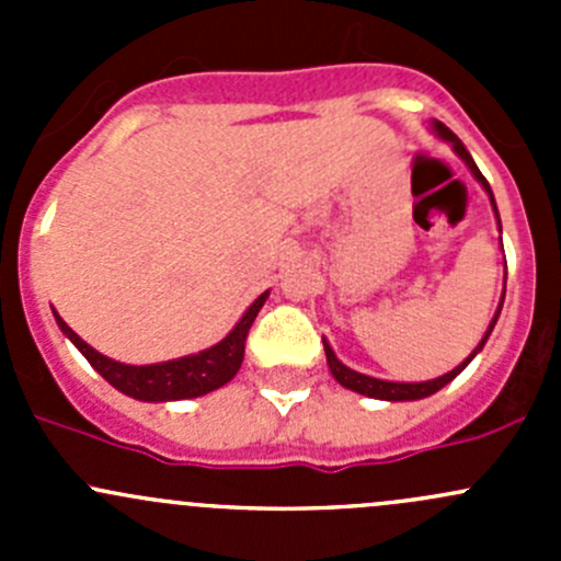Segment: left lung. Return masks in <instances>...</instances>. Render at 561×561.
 Here are the masks:
<instances>
[{
  "instance_id": "1",
  "label": "left lung",
  "mask_w": 561,
  "mask_h": 561,
  "mask_svg": "<svg viewBox=\"0 0 561 561\" xmlns=\"http://www.w3.org/2000/svg\"><path fill=\"white\" fill-rule=\"evenodd\" d=\"M432 129H434V133L439 135V138H443V140H448V144L454 146V151H456L458 157H461V160H463V165H467L469 171H472L474 179H478V184L483 186V190H485V195H489V201H491V208H494L496 228H500V233H502V222H500V211H496L494 192H491L489 181L483 179V173H480V171H478V165H474L472 154H469V151L463 149V144H461V140H458L456 135L450 133V129L445 127L443 122H432ZM505 268H507V265H505ZM505 282H507V274H505ZM502 304H505V287H502L500 307H496L494 317H491L489 328H485V333H483V339H480V344H478V347H474L472 353H469L467 358H463L461 364L456 366V369H450L448 375L437 377V380H426V382H390V380H377V377H369V375H360V371H355V369H350V366H344L342 360L336 358V353H333V350H331V344H328L325 339H322V347H325V360H328V369H331L333 380H336L339 386H342V388H347V390H355V393H360V396H369V399H382V401H417V399H426V396L437 393L439 388H445V386H448L450 380H456V377L461 375L463 369H467V366H469V360H472L474 355H478L480 350L485 347V342H489V336H491V331H494L496 320H500Z\"/></svg>"
}]
</instances>
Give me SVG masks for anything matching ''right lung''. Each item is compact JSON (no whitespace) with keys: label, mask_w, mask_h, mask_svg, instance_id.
Returning a JSON list of instances; mask_svg holds the SVG:
<instances>
[{"label":"right lung","mask_w":561,"mask_h":561,"mask_svg":"<svg viewBox=\"0 0 561 561\" xmlns=\"http://www.w3.org/2000/svg\"><path fill=\"white\" fill-rule=\"evenodd\" d=\"M268 290L260 293L252 301V307L247 309L244 317L233 325V331L217 342L214 347L201 350L195 355H184V358L162 360V364H149V366H133L122 364V360H113L107 355L98 353L92 344L83 342L59 314H56V325L61 328L67 339L81 350L83 358L94 366V371L105 377L113 388L122 390L124 396H133L138 401H181V399H197V396H206L211 390L228 386L241 369V360H244V342L247 333L252 328L254 317L263 309Z\"/></svg>","instance_id":"obj_1"}]
</instances>
